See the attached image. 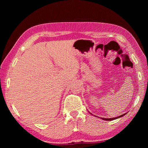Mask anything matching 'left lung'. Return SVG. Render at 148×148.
Returning <instances> with one entry per match:
<instances>
[{
  "label": "left lung",
  "instance_id": "left-lung-1",
  "mask_svg": "<svg viewBox=\"0 0 148 148\" xmlns=\"http://www.w3.org/2000/svg\"><path fill=\"white\" fill-rule=\"evenodd\" d=\"M89 113H90V112H89ZM90 114H92L91 113H90ZM125 114L121 115V116H117V117H113V118H102V117H101V118L102 119L105 120V121H112V120H114V119H117V118H119V117H123V116H125Z\"/></svg>",
  "mask_w": 148,
  "mask_h": 148
}]
</instances>
